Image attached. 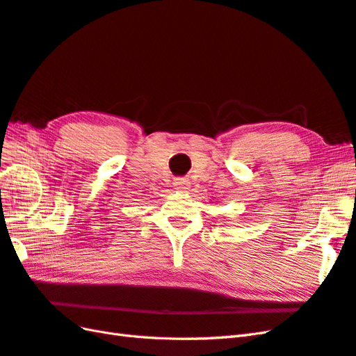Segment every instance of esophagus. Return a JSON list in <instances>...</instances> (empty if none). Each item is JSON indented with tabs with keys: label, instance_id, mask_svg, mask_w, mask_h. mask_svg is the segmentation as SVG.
<instances>
[{
	"label": "esophagus",
	"instance_id": "1",
	"mask_svg": "<svg viewBox=\"0 0 356 356\" xmlns=\"http://www.w3.org/2000/svg\"><path fill=\"white\" fill-rule=\"evenodd\" d=\"M173 187H175L178 192L184 193L190 188V181L187 178H177L175 183H173Z\"/></svg>",
	"mask_w": 356,
	"mask_h": 356
}]
</instances>
